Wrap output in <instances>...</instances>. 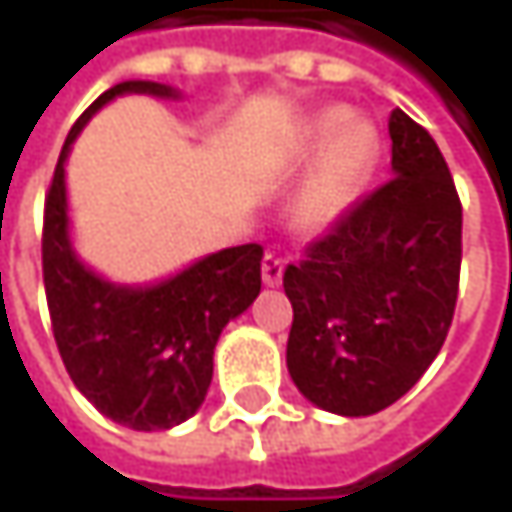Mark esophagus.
I'll return each instance as SVG.
<instances>
[{"mask_svg":"<svg viewBox=\"0 0 512 512\" xmlns=\"http://www.w3.org/2000/svg\"><path fill=\"white\" fill-rule=\"evenodd\" d=\"M260 272H263V284H266V287H278V284H281V278H284V257H278L269 252V255L263 257Z\"/></svg>","mask_w":512,"mask_h":512,"instance_id":"34e87169","label":"esophagus"}]
</instances>
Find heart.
I'll return each instance as SVG.
<instances>
[{
	"label": "heart",
	"instance_id": "b5f03b06",
	"mask_svg": "<svg viewBox=\"0 0 512 512\" xmlns=\"http://www.w3.org/2000/svg\"><path fill=\"white\" fill-rule=\"evenodd\" d=\"M290 165L308 168L290 201V222L302 234L335 228L364 195L382 156L379 130L347 106L317 112L293 139Z\"/></svg>",
	"mask_w": 512,
	"mask_h": 512
}]
</instances>
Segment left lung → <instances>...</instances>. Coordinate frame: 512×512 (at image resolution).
Segmentation results:
<instances>
[{
  "label": "left lung",
  "instance_id": "left-lung-1",
  "mask_svg": "<svg viewBox=\"0 0 512 512\" xmlns=\"http://www.w3.org/2000/svg\"><path fill=\"white\" fill-rule=\"evenodd\" d=\"M388 136L391 180L284 269L290 379L344 418L400 400L439 356L457 308L462 207L448 162L403 109Z\"/></svg>",
  "mask_w": 512,
  "mask_h": 512
}]
</instances>
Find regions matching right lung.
<instances>
[{"label": "right lung", "instance_id": "obj_1", "mask_svg": "<svg viewBox=\"0 0 512 512\" xmlns=\"http://www.w3.org/2000/svg\"><path fill=\"white\" fill-rule=\"evenodd\" d=\"M121 94L180 100L171 85L127 79L103 91L73 124L44 210V287L73 385L115 424L154 433L201 409L222 329L260 293L263 249L257 243L222 249L154 284H118L76 255L64 162L82 127Z\"/></svg>", "mask_w": 512, "mask_h": 512}]
</instances>
